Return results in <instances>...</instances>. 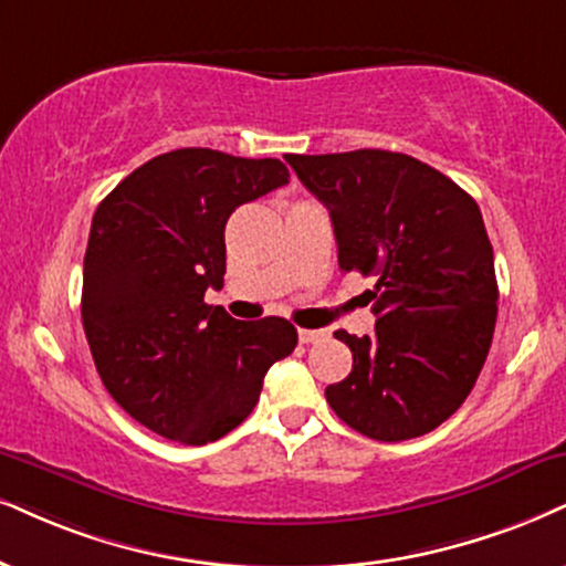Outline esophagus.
<instances>
[{"label":"esophagus","instance_id":"esophagus-1","mask_svg":"<svg viewBox=\"0 0 566 566\" xmlns=\"http://www.w3.org/2000/svg\"><path fill=\"white\" fill-rule=\"evenodd\" d=\"M327 338L325 331H310V327H298V340L302 344H317V340Z\"/></svg>","mask_w":566,"mask_h":566}]
</instances>
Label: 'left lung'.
<instances>
[{
	"label": "left lung",
	"instance_id": "obj_1",
	"mask_svg": "<svg viewBox=\"0 0 566 566\" xmlns=\"http://www.w3.org/2000/svg\"><path fill=\"white\" fill-rule=\"evenodd\" d=\"M331 209L338 268L375 277V336L352 348L331 409L375 441L424 436L462 407L485 365L499 312L496 268L475 199L401 151L289 155Z\"/></svg>",
	"mask_w": 566,
	"mask_h": 566
}]
</instances>
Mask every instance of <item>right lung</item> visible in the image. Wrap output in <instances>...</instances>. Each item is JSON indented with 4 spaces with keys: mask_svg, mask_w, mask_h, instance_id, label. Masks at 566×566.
Instances as JSON below:
<instances>
[{
    "mask_svg": "<svg viewBox=\"0 0 566 566\" xmlns=\"http://www.w3.org/2000/svg\"><path fill=\"white\" fill-rule=\"evenodd\" d=\"M289 178L281 159L191 146L136 167L96 207L81 298L91 357L109 396L167 441L205 446L239 428L296 348L289 319L241 323L205 302L222 289L233 209Z\"/></svg>",
    "mask_w": 566,
    "mask_h": 566,
    "instance_id": "1",
    "label": "right lung"
}]
</instances>
